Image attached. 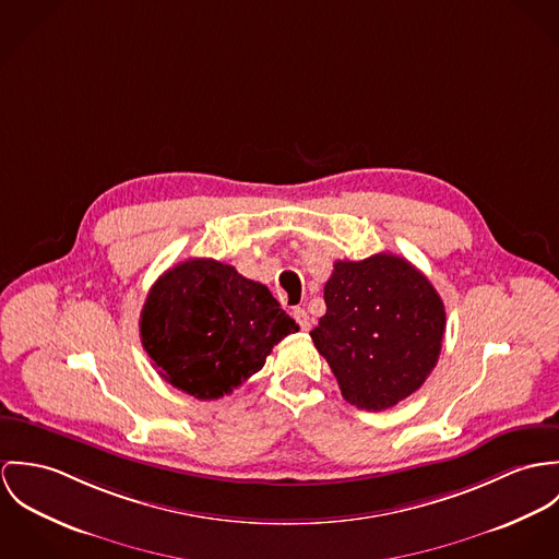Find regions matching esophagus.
Masks as SVG:
<instances>
[{"mask_svg":"<svg viewBox=\"0 0 559 559\" xmlns=\"http://www.w3.org/2000/svg\"><path fill=\"white\" fill-rule=\"evenodd\" d=\"M294 319L298 321V325L307 332V330H310V317L309 312L305 309H294Z\"/></svg>","mask_w":559,"mask_h":559,"instance_id":"1","label":"esophagus"}]
</instances>
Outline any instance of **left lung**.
Listing matches in <instances>:
<instances>
[{
    "label": "left lung",
    "mask_w": 559,
    "mask_h": 559,
    "mask_svg": "<svg viewBox=\"0 0 559 559\" xmlns=\"http://www.w3.org/2000/svg\"><path fill=\"white\" fill-rule=\"evenodd\" d=\"M325 314L310 338L352 405L394 407L437 365L445 310L429 278L407 259L379 252L334 261L323 287Z\"/></svg>",
    "instance_id": "1"
}]
</instances>
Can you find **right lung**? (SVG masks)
Wrapping results in <instances>:
<instances>
[{
	"label": "right lung",
	"instance_id": "right-lung-1",
	"mask_svg": "<svg viewBox=\"0 0 559 559\" xmlns=\"http://www.w3.org/2000/svg\"><path fill=\"white\" fill-rule=\"evenodd\" d=\"M139 328L160 377L199 401L229 394L298 332L265 285L214 259L167 270L145 298Z\"/></svg>",
	"mask_w": 559,
	"mask_h": 559
}]
</instances>
